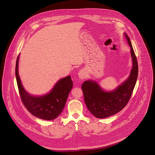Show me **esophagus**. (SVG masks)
I'll list each match as a JSON object with an SVG mask.
<instances>
[{"label": "esophagus", "instance_id": "34e87169", "mask_svg": "<svg viewBox=\"0 0 155 155\" xmlns=\"http://www.w3.org/2000/svg\"><path fill=\"white\" fill-rule=\"evenodd\" d=\"M86 76H87V74H86L85 71L83 70H80L79 72L78 73V77H79V78L80 79L83 80V79H84L86 78Z\"/></svg>", "mask_w": 155, "mask_h": 155}]
</instances>
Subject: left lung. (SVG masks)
<instances>
[{"label": "left lung", "mask_w": 155, "mask_h": 155, "mask_svg": "<svg viewBox=\"0 0 155 155\" xmlns=\"http://www.w3.org/2000/svg\"><path fill=\"white\" fill-rule=\"evenodd\" d=\"M130 49L133 61L129 77L111 91H105L100 84L92 79L84 81L82 89L89 111L97 118H106L122 110L128 103L138 77V63L128 36L124 33Z\"/></svg>", "instance_id": "8db88e82"}]
</instances>
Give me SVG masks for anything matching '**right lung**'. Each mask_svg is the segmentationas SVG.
Instances as JSON below:
<instances>
[{
  "mask_svg": "<svg viewBox=\"0 0 155 155\" xmlns=\"http://www.w3.org/2000/svg\"><path fill=\"white\" fill-rule=\"evenodd\" d=\"M17 57L15 67V76L22 103L27 109L33 116L44 119L53 120L57 118L63 110L68 95L73 86L71 76L60 79L52 89L42 95H34L24 88L19 76Z\"/></svg>",
  "mask_w": 155,
  "mask_h": 155,
  "instance_id": "1",
  "label": "right lung"
}]
</instances>
